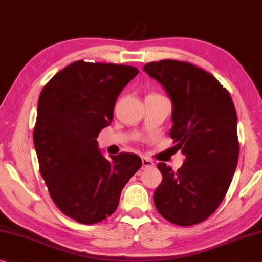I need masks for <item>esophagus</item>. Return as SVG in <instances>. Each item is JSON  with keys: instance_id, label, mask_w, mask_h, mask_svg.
<instances>
[{"instance_id": "34e87169", "label": "esophagus", "mask_w": 262, "mask_h": 262, "mask_svg": "<svg viewBox=\"0 0 262 262\" xmlns=\"http://www.w3.org/2000/svg\"><path fill=\"white\" fill-rule=\"evenodd\" d=\"M155 167V164H154V162L151 160L147 159V157H142V168L146 169V168H152Z\"/></svg>"}]
</instances>
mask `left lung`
I'll return each mask as SVG.
<instances>
[{
	"label": "left lung",
	"mask_w": 262,
	"mask_h": 262,
	"mask_svg": "<svg viewBox=\"0 0 262 262\" xmlns=\"http://www.w3.org/2000/svg\"><path fill=\"white\" fill-rule=\"evenodd\" d=\"M143 71L171 99L170 138L185 155L177 171L157 164L162 182L154 203L162 217L176 225L202 223L221 205L238 164L233 101L212 74L186 61H151Z\"/></svg>",
	"instance_id": "1"
}]
</instances>
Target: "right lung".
<instances>
[{
    "label": "right lung",
    "mask_w": 262,
    "mask_h": 262,
    "mask_svg": "<svg viewBox=\"0 0 262 262\" xmlns=\"http://www.w3.org/2000/svg\"><path fill=\"white\" fill-rule=\"evenodd\" d=\"M138 73L133 66L78 60L41 90L34 128L39 171L58 209L78 223L110 217L142 165L135 154L105 159L97 141L113 120L119 94Z\"/></svg>",
    "instance_id": "1"
}]
</instances>
